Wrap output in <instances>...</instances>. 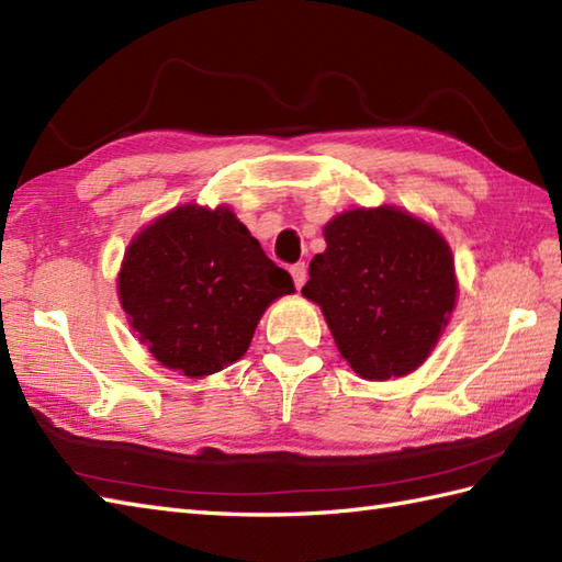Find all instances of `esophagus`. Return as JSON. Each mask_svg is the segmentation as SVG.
<instances>
[{"instance_id":"1","label":"esophagus","mask_w":562,"mask_h":562,"mask_svg":"<svg viewBox=\"0 0 562 562\" xmlns=\"http://www.w3.org/2000/svg\"><path fill=\"white\" fill-rule=\"evenodd\" d=\"M290 272H292L294 288H296V290H302V288H304V282H306V266H304V262H296V266H292V268H290Z\"/></svg>"}]
</instances>
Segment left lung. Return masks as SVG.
Wrapping results in <instances>:
<instances>
[{"label": "left lung", "mask_w": 562, "mask_h": 562, "mask_svg": "<svg viewBox=\"0 0 562 562\" xmlns=\"http://www.w3.org/2000/svg\"><path fill=\"white\" fill-rule=\"evenodd\" d=\"M302 288L340 355L369 381L405 376L432 352L457 304L449 244L398 207L350 210L324 226Z\"/></svg>", "instance_id": "1"}]
</instances>
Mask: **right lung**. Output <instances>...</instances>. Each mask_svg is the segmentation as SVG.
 <instances>
[{"instance_id": "1", "label": "right lung", "mask_w": 562, "mask_h": 562, "mask_svg": "<svg viewBox=\"0 0 562 562\" xmlns=\"http://www.w3.org/2000/svg\"><path fill=\"white\" fill-rule=\"evenodd\" d=\"M234 212L183 205L142 229L125 250L117 294L157 360L183 376H207L241 360L262 312L292 294Z\"/></svg>"}]
</instances>
